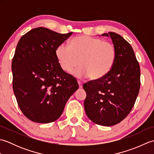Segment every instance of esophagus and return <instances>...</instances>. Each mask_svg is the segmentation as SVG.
Here are the masks:
<instances>
[{
	"instance_id": "esophagus-1",
	"label": "esophagus",
	"mask_w": 154,
	"mask_h": 154,
	"mask_svg": "<svg viewBox=\"0 0 154 154\" xmlns=\"http://www.w3.org/2000/svg\"><path fill=\"white\" fill-rule=\"evenodd\" d=\"M78 82V84H79V88H82L83 87V83L81 82V81H77Z\"/></svg>"
}]
</instances>
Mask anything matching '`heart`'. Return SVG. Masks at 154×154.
Wrapping results in <instances>:
<instances>
[{"mask_svg": "<svg viewBox=\"0 0 154 154\" xmlns=\"http://www.w3.org/2000/svg\"><path fill=\"white\" fill-rule=\"evenodd\" d=\"M58 63L63 71L75 70L74 75L80 78L90 77L100 79L112 69L116 57L114 45L100 38L81 35L72 39L69 45L61 44L55 50Z\"/></svg>", "mask_w": 154, "mask_h": 154, "instance_id": "obj_1", "label": "heart"}]
</instances>
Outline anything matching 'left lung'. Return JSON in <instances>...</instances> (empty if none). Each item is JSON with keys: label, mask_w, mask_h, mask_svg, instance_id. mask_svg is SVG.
Wrapping results in <instances>:
<instances>
[{"label": "left lung", "mask_w": 154, "mask_h": 154, "mask_svg": "<svg viewBox=\"0 0 154 154\" xmlns=\"http://www.w3.org/2000/svg\"><path fill=\"white\" fill-rule=\"evenodd\" d=\"M116 51L110 71L100 79L84 83V101L88 118L97 124L111 126L128 115L140 87V68L130 44L116 33L109 32Z\"/></svg>", "instance_id": "1"}]
</instances>
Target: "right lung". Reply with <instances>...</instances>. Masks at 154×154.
Masks as SVG:
<instances>
[{"mask_svg": "<svg viewBox=\"0 0 154 154\" xmlns=\"http://www.w3.org/2000/svg\"><path fill=\"white\" fill-rule=\"evenodd\" d=\"M73 34L34 28L20 39L12 61V87L19 108L29 120L50 123L60 117L79 88L58 63L55 50Z\"/></svg>", "mask_w": 154, "mask_h": 154, "instance_id": "obj_1", "label": "right lung"}]
</instances>
